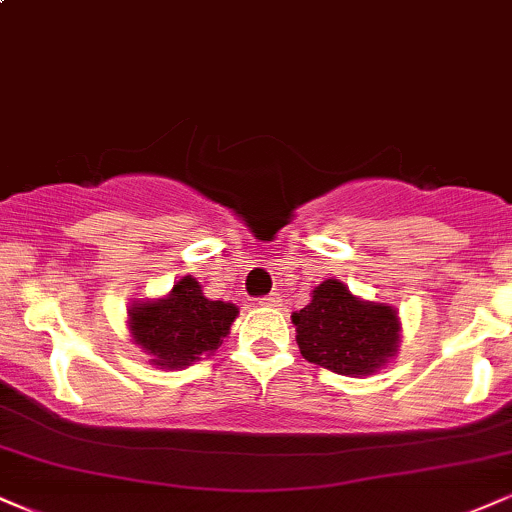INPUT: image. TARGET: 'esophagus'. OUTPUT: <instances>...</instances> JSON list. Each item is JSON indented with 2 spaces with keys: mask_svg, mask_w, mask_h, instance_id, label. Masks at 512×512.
<instances>
[{
  "mask_svg": "<svg viewBox=\"0 0 512 512\" xmlns=\"http://www.w3.org/2000/svg\"><path fill=\"white\" fill-rule=\"evenodd\" d=\"M279 303H281L279 293H269V295H264V298H260V305H264V307H276Z\"/></svg>",
  "mask_w": 512,
  "mask_h": 512,
  "instance_id": "esophagus-1",
  "label": "esophagus"
}]
</instances>
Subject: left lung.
Instances as JSON below:
<instances>
[{
    "instance_id": "obj_1",
    "label": "left lung",
    "mask_w": 512,
    "mask_h": 512,
    "mask_svg": "<svg viewBox=\"0 0 512 512\" xmlns=\"http://www.w3.org/2000/svg\"><path fill=\"white\" fill-rule=\"evenodd\" d=\"M293 324L305 360L338 374L377 372L398 350L396 310L357 300L336 279L319 283Z\"/></svg>"
}]
</instances>
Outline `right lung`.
<instances>
[{"label": "right lung", "mask_w": 512, "mask_h": 512, "mask_svg": "<svg viewBox=\"0 0 512 512\" xmlns=\"http://www.w3.org/2000/svg\"><path fill=\"white\" fill-rule=\"evenodd\" d=\"M236 315V305L205 298L193 276H183L169 298L135 305L128 312L133 341L155 357V365L169 369L212 355L224 343Z\"/></svg>", "instance_id": "right-lung-1"}]
</instances>
